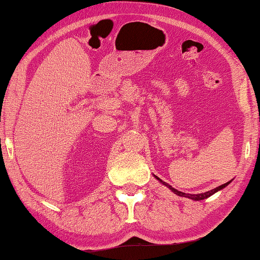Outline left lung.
I'll list each match as a JSON object with an SVG mask.
<instances>
[{
	"label": "left lung",
	"instance_id": "8db88e82",
	"mask_svg": "<svg viewBox=\"0 0 260 260\" xmlns=\"http://www.w3.org/2000/svg\"><path fill=\"white\" fill-rule=\"evenodd\" d=\"M155 177L159 181V182H162L163 184H165V186H167L168 188H170V189H172L173 193H175L176 195H180V197H186V198H189V199H191V200H195V201L204 200V199H207V198H209V197H211V195H213L214 193H216V191H218V190H221L222 188H225V187L227 186V184H229V183L231 182V181H229V182H227V183H223V184H221V186H219V187L214 188V189L206 191V193H201V194H186V193H182V191H180V190L175 189V188H173L172 186H169L168 183L163 182V181H162V180H159L157 176H155Z\"/></svg>",
	"mask_w": 260,
	"mask_h": 260
}]
</instances>
